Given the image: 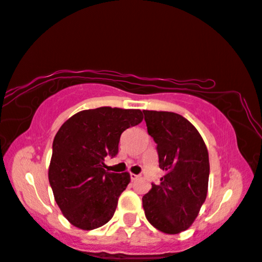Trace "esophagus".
I'll use <instances>...</instances> for the list:
<instances>
[{"instance_id":"obj_1","label":"esophagus","mask_w":262,"mask_h":262,"mask_svg":"<svg viewBox=\"0 0 262 262\" xmlns=\"http://www.w3.org/2000/svg\"><path fill=\"white\" fill-rule=\"evenodd\" d=\"M138 177H139V176L134 174V173H130V179H132V180H135V179H138Z\"/></svg>"}]
</instances>
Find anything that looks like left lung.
I'll use <instances>...</instances> for the list:
<instances>
[{
	"instance_id": "left-lung-1",
	"label": "left lung",
	"mask_w": 262,
	"mask_h": 262,
	"mask_svg": "<svg viewBox=\"0 0 262 262\" xmlns=\"http://www.w3.org/2000/svg\"><path fill=\"white\" fill-rule=\"evenodd\" d=\"M147 132L157 143L160 184L142 197L146 219L165 234L192 226L203 205L209 183V153L200 133L176 113L143 110Z\"/></svg>"
}]
</instances>
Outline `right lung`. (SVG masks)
<instances>
[{
  "mask_svg": "<svg viewBox=\"0 0 262 262\" xmlns=\"http://www.w3.org/2000/svg\"><path fill=\"white\" fill-rule=\"evenodd\" d=\"M142 120L140 109L101 106L75 114L59 128L49 180L59 209L72 226L93 230L112 220L130 176L105 171L104 158L115 157L121 134Z\"/></svg>",
  "mask_w": 262,
  "mask_h": 262,
  "instance_id": "add662e5",
  "label": "right lung"
}]
</instances>
